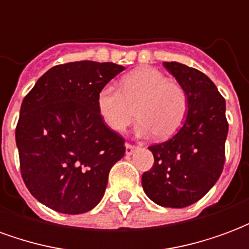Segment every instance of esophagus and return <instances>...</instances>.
Wrapping results in <instances>:
<instances>
[{"instance_id": "1", "label": "esophagus", "mask_w": 249, "mask_h": 249, "mask_svg": "<svg viewBox=\"0 0 249 249\" xmlns=\"http://www.w3.org/2000/svg\"><path fill=\"white\" fill-rule=\"evenodd\" d=\"M136 149H137V146L136 145H132V144H129V142H126V144H125V153H126L128 156H130Z\"/></svg>"}]
</instances>
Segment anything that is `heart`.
<instances>
[{
	"instance_id": "1",
	"label": "heart",
	"mask_w": 249,
	"mask_h": 249,
	"mask_svg": "<svg viewBox=\"0 0 249 249\" xmlns=\"http://www.w3.org/2000/svg\"><path fill=\"white\" fill-rule=\"evenodd\" d=\"M97 112L104 124L113 132H124L139 116L137 135L160 140L169 139L183 126L189 100L178 82L168 80L161 71L142 66L120 78L119 89L105 85L96 98Z\"/></svg>"
}]
</instances>
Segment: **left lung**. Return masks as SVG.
<instances>
[{
    "label": "left lung",
    "instance_id": "obj_1",
    "mask_svg": "<svg viewBox=\"0 0 249 249\" xmlns=\"http://www.w3.org/2000/svg\"><path fill=\"white\" fill-rule=\"evenodd\" d=\"M164 66L189 100L187 119L172 139L149 146L155 162L142 173L146 196L161 207L184 208L213 187L225 162V100L203 71L180 62Z\"/></svg>",
    "mask_w": 249,
    "mask_h": 249
}]
</instances>
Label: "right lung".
Returning <instances> with one entry per match:
<instances>
[{
	"label": "right lung",
	"mask_w": 249,
	"mask_h": 249,
	"mask_svg": "<svg viewBox=\"0 0 249 249\" xmlns=\"http://www.w3.org/2000/svg\"><path fill=\"white\" fill-rule=\"evenodd\" d=\"M125 68L76 61L51 68L21 104L16 126L21 176L40 203L78 214L103 198L125 140L100 117V89Z\"/></svg>",
	"instance_id": "add662e5"
}]
</instances>
